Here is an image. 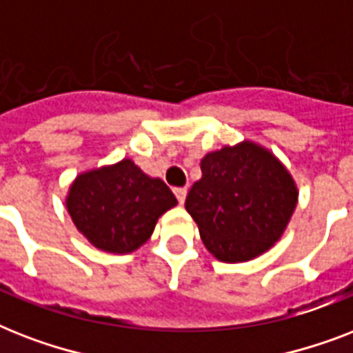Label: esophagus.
<instances>
[{
	"instance_id": "esophagus-1",
	"label": "esophagus",
	"mask_w": 353,
	"mask_h": 353,
	"mask_svg": "<svg viewBox=\"0 0 353 353\" xmlns=\"http://www.w3.org/2000/svg\"><path fill=\"white\" fill-rule=\"evenodd\" d=\"M174 194H176V198L179 203H185V199H187V188H174Z\"/></svg>"
}]
</instances>
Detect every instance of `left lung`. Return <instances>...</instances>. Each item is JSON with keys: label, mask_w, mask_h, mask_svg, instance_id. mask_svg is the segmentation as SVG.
I'll use <instances>...</instances> for the list:
<instances>
[{"label": "left lung", "mask_w": 353, "mask_h": 353, "mask_svg": "<svg viewBox=\"0 0 353 353\" xmlns=\"http://www.w3.org/2000/svg\"><path fill=\"white\" fill-rule=\"evenodd\" d=\"M295 181L262 146L240 143L207 154L185 209L205 247L221 262H247L284 232L296 207Z\"/></svg>", "instance_id": "obj_1"}]
</instances>
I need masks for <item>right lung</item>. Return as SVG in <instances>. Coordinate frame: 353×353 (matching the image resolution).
<instances>
[{
    "instance_id": "add662e5",
    "label": "right lung",
    "mask_w": 353,
    "mask_h": 353,
    "mask_svg": "<svg viewBox=\"0 0 353 353\" xmlns=\"http://www.w3.org/2000/svg\"><path fill=\"white\" fill-rule=\"evenodd\" d=\"M73 223L95 247L132 252L148 240L157 218L177 205L157 177H148L132 159L80 174L69 188Z\"/></svg>"
}]
</instances>
